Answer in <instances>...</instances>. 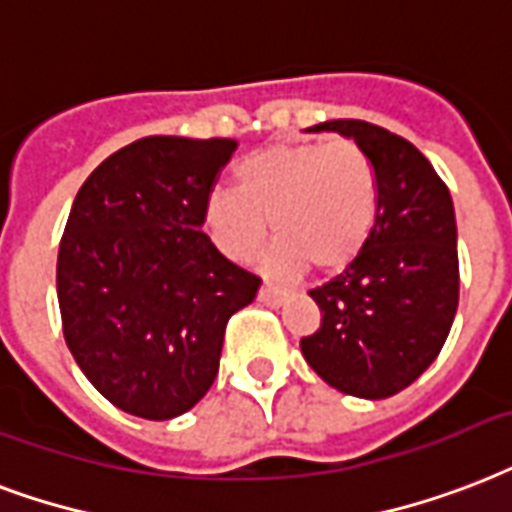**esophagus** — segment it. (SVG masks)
Listing matches in <instances>:
<instances>
[{"mask_svg": "<svg viewBox=\"0 0 512 512\" xmlns=\"http://www.w3.org/2000/svg\"><path fill=\"white\" fill-rule=\"evenodd\" d=\"M285 296H288V291L275 283H264L259 288V301L261 304H267V307H277V304H283Z\"/></svg>", "mask_w": 512, "mask_h": 512, "instance_id": "1", "label": "esophagus"}]
</instances>
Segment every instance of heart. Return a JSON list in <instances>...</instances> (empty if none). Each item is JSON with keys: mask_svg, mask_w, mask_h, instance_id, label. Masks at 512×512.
<instances>
[{"mask_svg": "<svg viewBox=\"0 0 512 512\" xmlns=\"http://www.w3.org/2000/svg\"><path fill=\"white\" fill-rule=\"evenodd\" d=\"M235 189H213L202 227L227 259L245 261L272 235L277 267L336 272L368 243L379 213L374 162L350 138L267 146L237 162Z\"/></svg>", "mask_w": 512, "mask_h": 512, "instance_id": "1", "label": "heart"}]
</instances>
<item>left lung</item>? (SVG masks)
<instances>
[{
  "label": "left lung",
  "instance_id": "8db88e82",
  "mask_svg": "<svg viewBox=\"0 0 512 512\" xmlns=\"http://www.w3.org/2000/svg\"><path fill=\"white\" fill-rule=\"evenodd\" d=\"M310 130L350 136L371 157L379 213L363 251L312 288L320 328L301 336L315 374L355 398H390L425 374L459 301L457 224L449 186L406 138L363 120Z\"/></svg>",
  "mask_w": 512,
  "mask_h": 512
}]
</instances>
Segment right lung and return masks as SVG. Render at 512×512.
<instances>
[{"label":"right lung","mask_w":512,"mask_h":512,"mask_svg":"<svg viewBox=\"0 0 512 512\" xmlns=\"http://www.w3.org/2000/svg\"><path fill=\"white\" fill-rule=\"evenodd\" d=\"M232 138L146 136L79 186L58 248L71 355L109 403L173 419L211 390L229 318L261 280L202 232Z\"/></svg>","instance_id":"obj_1"}]
</instances>
